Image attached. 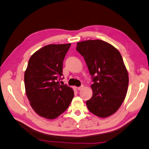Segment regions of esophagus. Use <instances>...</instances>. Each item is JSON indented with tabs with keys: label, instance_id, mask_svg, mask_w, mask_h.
I'll return each instance as SVG.
<instances>
[{
	"label": "esophagus",
	"instance_id": "esophagus-1",
	"mask_svg": "<svg viewBox=\"0 0 149 149\" xmlns=\"http://www.w3.org/2000/svg\"><path fill=\"white\" fill-rule=\"evenodd\" d=\"M83 88H84V86L82 85V86H81L79 87H77V90H82Z\"/></svg>",
	"mask_w": 149,
	"mask_h": 149
}]
</instances>
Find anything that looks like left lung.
<instances>
[{
  "instance_id": "obj_1",
  "label": "left lung",
  "mask_w": 149,
  "mask_h": 149,
  "mask_svg": "<svg viewBox=\"0 0 149 149\" xmlns=\"http://www.w3.org/2000/svg\"><path fill=\"white\" fill-rule=\"evenodd\" d=\"M77 51L84 57L94 83L92 97L86 101L90 112L107 118L119 109L126 97L129 75L119 52L101 40L77 43Z\"/></svg>"
}]
</instances>
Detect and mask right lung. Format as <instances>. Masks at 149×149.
<instances>
[{
  "label": "right lung",
  "instance_id": "add662e5",
  "mask_svg": "<svg viewBox=\"0 0 149 149\" xmlns=\"http://www.w3.org/2000/svg\"><path fill=\"white\" fill-rule=\"evenodd\" d=\"M71 44L49 45L31 55L24 73L26 94L38 115L54 119L65 111L74 97V90L61 85L63 63Z\"/></svg>",
  "mask_w": 149,
  "mask_h": 149
}]
</instances>
